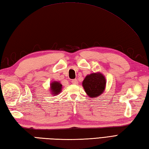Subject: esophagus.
<instances>
[{
  "instance_id": "1",
  "label": "esophagus",
  "mask_w": 149,
  "mask_h": 149,
  "mask_svg": "<svg viewBox=\"0 0 149 149\" xmlns=\"http://www.w3.org/2000/svg\"><path fill=\"white\" fill-rule=\"evenodd\" d=\"M72 83L73 84H78V81L77 79H74L72 81Z\"/></svg>"
}]
</instances>
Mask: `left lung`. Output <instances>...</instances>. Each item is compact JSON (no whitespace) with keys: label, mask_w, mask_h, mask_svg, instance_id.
Masks as SVG:
<instances>
[{"label":"left lung","mask_w":149,"mask_h":149,"mask_svg":"<svg viewBox=\"0 0 149 149\" xmlns=\"http://www.w3.org/2000/svg\"><path fill=\"white\" fill-rule=\"evenodd\" d=\"M106 79L100 73H93L85 77L83 86L86 93L91 98H96L100 95L106 86Z\"/></svg>","instance_id":"8db88e82"}]
</instances>
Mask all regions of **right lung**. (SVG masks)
<instances>
[{"label": "right lung", "mask_w": 149, "mask_h": 149, "mask_svg": "<svg viewBox=\"0 0 149 149\" xmlns=\"http://www.w3.org/2000/svg\"><path fill=\"white\" fill-rule=\"evenodd\" d=\"M50 88H51V90L52 91V94H58L59 93L61 92L62 85L60 84V83L55 81L50 84Z\"/></svg>", "instance_id": "obj_1"}]
</instances>
